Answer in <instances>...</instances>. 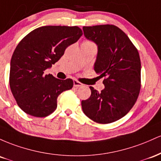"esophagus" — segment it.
<instances>
[{
    "label": "esophagus",
    "instance_id": "obj_1",
    "mask_svg": "<svg viewBox=\"0 0 161 161\" xmlns=\"http://www.w3.org/2000/svg\"><path fill=\"white\" fill-rule=\"evenodd\" d=\"M74 86H76V87H78V86H83V84H81L80 82H79L78 80H74Z\"/></svg>",
    "mask_w": 161,
    "mask_h": 161
}]
</instances>
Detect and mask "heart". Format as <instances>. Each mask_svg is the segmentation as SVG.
Wrapping results in <instances>:
<instances>
[{
  "label": "heart",
  "mask_w": 161,
  "mask_h": 161,
  "mask_svg": "<svg viewBox=\"0 0 161 161\" xmlns=\"http://www.w3.org/2000/svg\"><path fill=\"white\" fill-rule=\"evenodd\" d=\"M84 43H90V44H93V43L90 41H85Z\"/></svg>",
  "instance_id": "1"
}]
</instances>
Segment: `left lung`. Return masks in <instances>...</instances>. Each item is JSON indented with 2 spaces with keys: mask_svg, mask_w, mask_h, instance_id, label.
<instances>
[{
  "mask_svg": "<svg viewBox=\"0 0 161 161\" xmlns=\"http://www.w3.org/2000/svg\"><path fill=\"white\" fill-rule=\"evenodd\" d=\"M84 36L98 46L94 70L105 88L90 86V98L82 100L83 112L100 124L115 122L134 106L141 90V60L136 47L121 29L105 24L84 26Z\"/></svg>",
  "mask_w": 161,
  "mask_h": 161,
  "instance_id": "1",
  "label": "left lung"
}]
</instances>
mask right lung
<instances>
[{
  "label": "right lung",
  "instance_id": "add662e5",
  "mask_svg": "<svg viewBox=\"0 0 161 161\" xmlns=\"http://www.w3.org/2000/svg\"><path fill=\"white\" fill-rule=\"evenodd\" d=\"M82 35L77 26H45L32 30L19 42L10 61L9 82L23 112L41 118L56 109L58 97L71 90L74 82L70 78L59 80L45 71Z\"/></svg>",
  "mask_w": 161,
  "mask_h": 161
}]
</instances>
